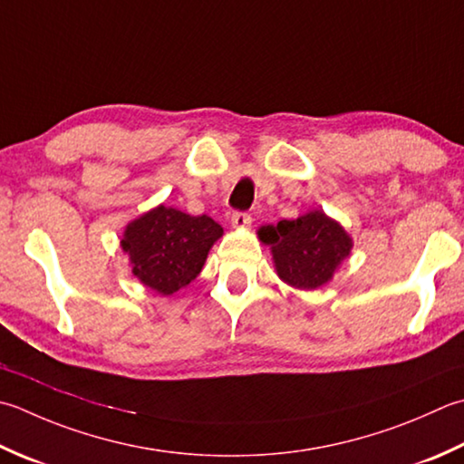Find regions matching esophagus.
Masks as SVG:
<instances>
[{"label":"esophagus","instance_id":"1","mask_svg":"<svg viewBox=\"0 0 464 464\" xmlns=\"http://www.w3.org/2000/svg\"><path fill=\"white\" fill-rule=\"evenodd\" d=\"M231 225L235 227V229H247V227L251 225V215H247V213H233Z\"/></svg>","mask_w":464,"mask_h":464}]
</instances>
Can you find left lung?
I'll return each mask as SVG.
<instances>
[{
	"label": "left lung",
	"mask_w": 464,
	"mask_h": 464,
	"mask_svg": "<svg viewBox=\"0 0 464 464\" xmlns=\"http://www.w3.org/2000/svg\"><path fill=\"white\" fill-rule=\"evenodd\" d=\"M257 237L269 247L277 277L305 292L330 284L353 247L342 223L317 208L292 221L263 225Z\"/></svg>",
	"instance_id": "8db88e82"
}]
</instances>
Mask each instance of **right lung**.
Returning a JSON list of instances; mask_svg holds the SVG:
<instances>
[{"label": "right lung", "mask_w": 464, "mask_h": 464, "mask_svg": "<svg viewBox=\"0 0 464 464\" xmlns=\"http://www.w3.org/2000/svg\"><path fill=\"white\" fill-rule=\"evenodd\" d=\"M223 227L211 217H193L159 205L124 227L121 247L132 276L154 294L169 297L193 281L207 261Z\"/></svg>", "instance_id": "obj_1"}]
</instances>
